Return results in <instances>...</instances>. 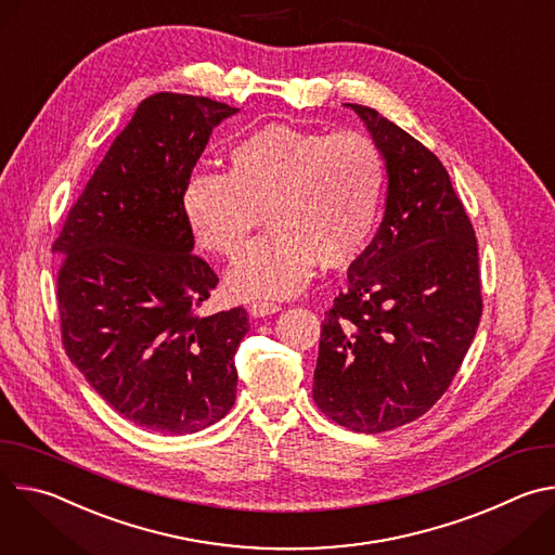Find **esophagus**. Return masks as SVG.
<instances>
[{"mask_svg": "<svg viewBox=\"0 0 555 555\" xmlns=\"http://www.w3.org/2000/svg\"><path fill=\"white\" fill-rule=\"evenodd\" d=\"M276 311H281V305L272 302V300H255L250 305V313L255 315V319H263V315H270Z\"/></svg>", "mask_w": 555, "mask_h": 555, "instance_id": "esophagus-1", "label": "esophagus"}]
</instances>
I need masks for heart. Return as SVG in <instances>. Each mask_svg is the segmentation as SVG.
<instances>
[{"instance_id":"heart-1","label":"heart","mask_w":555,"mask_h":555,"mask_svg":"<svg viewBox=\"0 0 555 555\" xmlns=\"http://www.w3.org/2000/svg\"><path fill=\"white\" fill-rule=\"evenodd\" d=\"M386 163L360 131L266 125L228 153V173H197L182 197L195 242L240 257L261 212L268 232L228 272L236 298L289 296L315 263L343 268L371 244L382 217Z\"/></svg>"}]
</instances>
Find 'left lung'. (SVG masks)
Wrapping results in <instances>:
<instances>
[{"mask_svg": "<svg viewBox=\"0 0 555 555\" xmlns=\"http://www.w3.org/2000/svg\"><path fill=\"white\" fill-rule=\"evenodd\" d=\"M347 107L384 155L386 208L325 313L311 395L332 422L375 435L437 404L483 298L477 236L439 157L375 109Z\"/></svg>", "mask_w": 555, "mask_h": 555, "instance_id": "obj_1", "label": "left lung"}]
</instances>
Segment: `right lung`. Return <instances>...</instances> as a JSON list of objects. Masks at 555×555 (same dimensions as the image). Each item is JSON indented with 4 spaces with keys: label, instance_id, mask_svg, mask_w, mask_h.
I'll use <instances>...</instances> for the list:
<instances>
[{
    "label": "right lung",
    "instance_id": "right-lung-1",
    "mask_svg": "<svg viewBox=\"0 0 555 555\" xmlns=\"http://www.w3.org/2000/svg\"><path fill=\"white\" fill-rule=\"evenodd\" d=\"M236 112L206 96L144 99L52 246L67 358L116 413L155 433L208 428L236 398L248 313H197L219 279L193 255L182 206L212 129Z\"/></svg>",
    "mask_w": 555,
    "mask_h": 555
}]
</instances>
